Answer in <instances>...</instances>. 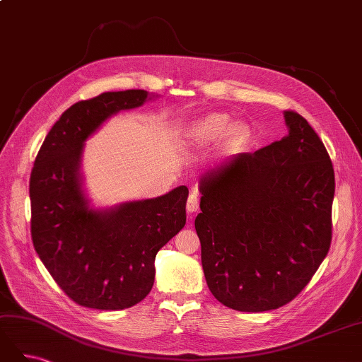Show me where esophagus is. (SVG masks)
Instances as JSON below:
<instances>
[{
	"label": "esophagus",
	"instance_id": "1",
	"mask_svg": "<svg viewBox=\"0 0 362 362\" xmlns=\"http://www.w3.org/2000/svg\"><path fill=\"white\" fill-rule=\"evenodd\" d=\"M198 210H199V196L196 192H192L189 196V201H187V211L196 213Z\"/></svg>",
	"mask_w": 362,
	"mask_h": 362
}]
</instances>
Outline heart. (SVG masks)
I'll use <instances>...</instances> for the list:
<instances>
[{"label":"heart","mask_w":362,"mask_h":362,"mask_svg":"<svg viewBox=\"0 0 362 362\" xmlns=\"http://www.w3.org/2000/svg\"><path fill=\"white\" fill-rule=\"evenodd\" d=\"M247 134V128L243 122H231L225 113H210L201 117L192 127L190 140L199 146L211 145L225 136L229 145H237L243 141Z\"/></svg>","instance_id":"heart-1"}]
</instances>
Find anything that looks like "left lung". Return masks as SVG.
<instances>
[{
  "label": "left lung",
  "mask_w": 362,
  "mask_h": 362,
  "mask_svg": "<svg viewBox=\"0 0 362 362\" xmlns=\"http://www.w3.org/2000/svg\"><path fill=\"white\" fill-rule=\"evenodd\" d=\"M288 134L242 152L199 181L194 228L208 288L228 308L276 310L313 278L332 240L334 168L306 119L284 112Z\"/></svg>",
  "instance_id": "1"
}]
</instances>
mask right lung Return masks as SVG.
Here are the masks:
<instances>
[{"mask_svg":"<svg viewBox=\"0 0 362 362\" xmlns=\"http://www.w3.org/2000/svg\"><path fill=\"white\" fill-rule=\"evenodd\" d=\"M151 98L146 90L105 92L71 105L31 170L33 245L57 286L87 308L125 310L144 300L154 286L157 252L185 225V185L105 210L90 208L83 190L84 141L108 117Z\"/></svg>","mask_w":362,"mask_h":362,"instance_id":"add662e5","label":"right lung"}]
</instances>
